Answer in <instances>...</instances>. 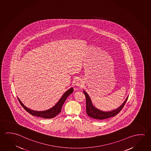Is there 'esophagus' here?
I'll list each match as a JSON object with an SVG mask.
<instances>
[{
    "label": "esophagus",
    "instance_id": "obj_1",
    "mask_svg": "<svg viewBox=\"0 0 151 151\" xmlns=\"http://www.w3.org/2000/svg\"><path fill=\"white\" fill-rule=\"evenodd\" d=\"M83 85V83L80 81H77L75 82V85L77 86H81Z\"/></svg>",
    "mask_w": 151,
    "mask_h": 151
}]
</instances>
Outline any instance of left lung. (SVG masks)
Masks as SVG:
<instances>
[{
    "label": "left lung",
    "instance_id": "1",
    "mask_svg": "<svg viewBox=\"0 0 151 151\" xmlns=\"http://www.w3.org/2000/svg\"><path fill=\"white\" fill-rule=\"evenodd\" d=\"M83 93L85 94V96L86 97L87 114L93 119H99V120H103V119H109L111 117L116 116V115L119 113L123 108L129 97L128 96L127 97L125 101H124L123 103L122 104L119 108L111 111H103L94 107L93 105L92 104V102L89 95L85 91H83Z\"/></svg>",
    "mask_w": 151,
    "mask_h": 151
}]
</instances>
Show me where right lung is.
Instances as JSON below:
<instances>
[{"instance_id":"1","label":"right lung","mask_w":151,"mask_h":151,"mask_svg":"<svg viewBox=\"0 0 151 151\" xmlns=\"http://www.w3.org/2000/svg\"><path fill=\"white\" fill-rule=\"evenodd\" d=\"M73 90H74L73 88H70V89H68L65 93L64 94H63L60 99L57 102V104H56L54 106L52 107L50 109H48L44 111H36L32 110L27 108V107L25 106V105L22 103V101H20L19 98H18V99L21 104V105L23 107V108L29 114L32 115L33 116L40 117L44 119H52L57 115L61 111L62 106L64 103L65 101H66L67 97L70 94H72Z\"/></svg>"}]
</instances>
